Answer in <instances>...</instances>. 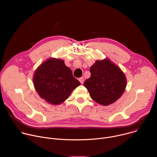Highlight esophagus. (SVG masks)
Returning <instances> with one entry per match:
<instances>
[{"instance_id":"obj_1","label":"esophagus","mask_w":157,"mask_h":157,"mask_svg":"<svg viewBox=\"0 0 157 157\" xmlns=\"http://www.w3.org/2000/svg\"><path fill=\"white\" fill-rule=\"evenodd\" d=\"M79 81L81 82V84H83V82H84V78H79Z\"/></svg>"}]
</instances>
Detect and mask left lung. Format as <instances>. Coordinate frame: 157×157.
I'll return each mask as SVG.
<instances>
[{
    "label": "left lung",
    "mask_w": 157,
    "mask_h": 157,
    "mask_svg": "<svg viewBox=\"0 0 157 157\" xmlns=\"http://www.w3.org/2000/svg\"><path fill=\"white\" fill-rule=\"evenodd\" d=\"M90 72L91 77L84 85L95 102L108 105L121 97L127 81L119 67L109 59L97 60L91 66Z\"/></svg>",
    "instance_id": "obj_1"
}]
</instances>
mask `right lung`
Returning a JSON list of instances; mask_svg holds the SVG:
<instances>
[{
	"mask_svg": "<svg viewBox=\"0 0 157 157\" xmlns=\"http://www.w3.org/2000/svg\"><path fill=\"white\" fill-rule=\"evenodd\" d=\"M33 79L40 98L53 105L64 102L80 85L64 61L56 58H49L43 62L35 71Z\"/></svg>",
	"mask_w": 157,
	"mask_h": 157,
	"instance_id": "add662e5",
	"label": "right lung"
}]
</instances>
